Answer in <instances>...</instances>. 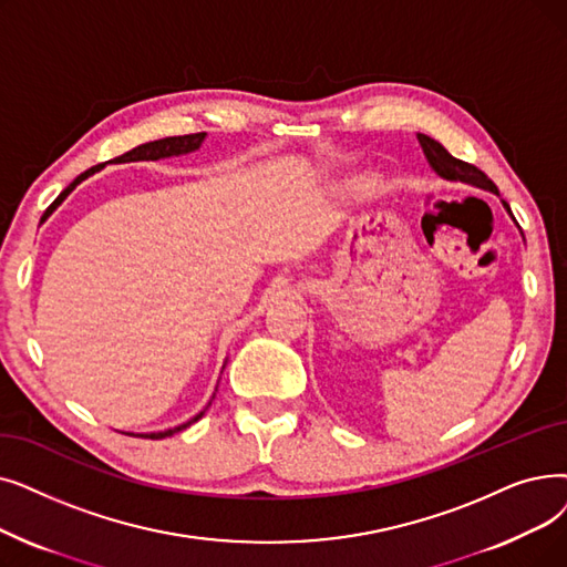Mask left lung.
Listing matches in <instances>:
<instances>
[{
	"label": "left lung",
	"mask_w": 567,
	"mask_h": 567,
	"mask_svg": "<svg viewBox=\"0 0 567 567\" xmlns=\"http://www.w3.org/2000/svg\"><path fill=\"white\" fill-rule=\"evenodd\" d=\"M416 138H420V143L424 147V155H426L429 164L435 168V174H440L442 178H447V181H461V183L475 185V187H482V189H488V192L498 194V187L494 185V181H491L484 174V171H480L475 164H467L463 159H456L454 155L447 153L445 145L437 143L435 138H431L426 134H416ZM503 206L509 210L507 202H503Z\"/></svg>",
	"instance_id": "left-lung-1"
}]
</instances>
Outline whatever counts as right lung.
Wrapping results in <instances>:
<instances>
[{
	"instance_id": "right-lung-1",
	"label": "right lung",
	"mask_w": 567,
	"mask_h": 567,
	"mask_svg": "<svg viewBox=\"0 0 567 567\" xmlns=\"http://www.w3.org/2000/svg\"><path fill=\"white\" fill-rule=\"evenodd\" d=\"M204 132H199V134H185V136H168V138H159V141H151V143H143V145H138V147H134V151H130V153H125V155H120V157H115V159H111V162H115V164H122V162H141V159H162V157H174V155H185V153H192V151H196V147L202 145V141H204ZM104 164H100V166H92V168H87L85 174H81L76 181H73L60 196L58 199L45 208V213H43V217H41V223L43 219L51 215L64 199H66V194L76 187L79 183H83L87 176H92L94 171H100ZM206 412V410H204ZM204 412H199L194 416V420H189L187 424H181V426H176V429H168V431H162V433H143L141 437H151V440H162V437H168V435H174V433H178V431H183V429H187V426H192L194 422H199L202 416H204ZM127 435H132V433H127Z\"/></svg>"
}]
</instances>
